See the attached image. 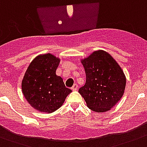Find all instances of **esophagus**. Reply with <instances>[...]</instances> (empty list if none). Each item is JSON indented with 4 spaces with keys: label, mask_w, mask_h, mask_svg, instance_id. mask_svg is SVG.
Listing matches in <instances>:
<instances>
[{
    "label": "esophagus",
    "mask_w": 147,
    "mask_h": 147,
    "mask_svg": "<svg viewBox=\"0 0 147 147\" xmlns=\"http://www.w3.org/2000/svg\"><path fill=\"white\" fill-rule=\"evenodd\" d=\"M71 89H72V91H76V90L78 89V85H76V84H75V85L71 87Z\"/></svg>",
    "instance_id": "obj_1"
}]
</instances>
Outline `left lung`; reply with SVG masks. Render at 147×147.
I'll list each match as a JSON object with an SVG mask.
<instances>
[{"label": "left lung", "mask_w": 147, "mask_h": 147, "mask_svg": "<svg viewBox=\"0 0 147 147\" xmlns=\"http://www.w3.org/2000/svg\"><path fill=\"white\" fill-rule=\"evenodd\" d=\"M86 82L79 88L89 109L98 113L108 111L123 96L126 76L117 61L106 51H94L82 59Z\"/></svg>", "instance_id": "8db88e82"}]
</instances>
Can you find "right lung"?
<instances>
[{"mask_svg":"<svg viewBox=\"0 0 147 147\" xmlns=\"http://www.w3.org/2000/svg\"><path fill=\"white\" fill-rule=\"evenodd\" d=\"M60 59L51 53L37 55L29 65L22 80V93L32 107L51 114L59 108L71 92L56 75Z\"/></svg>","mask_w":147,"mask_h":147,"instance_id":"1","label":"right lung"}]
</instances>
